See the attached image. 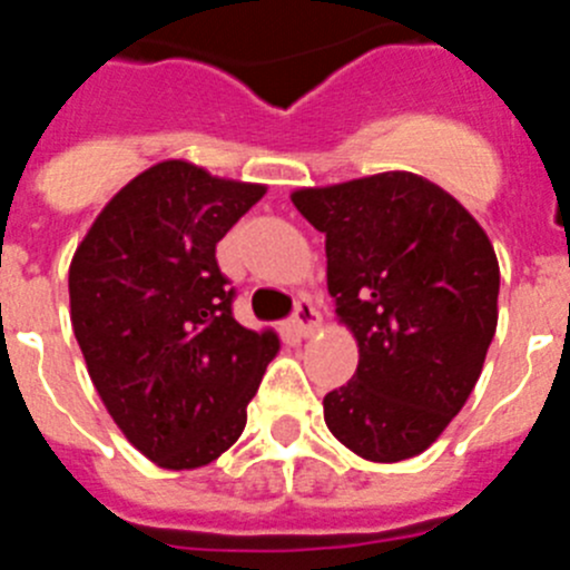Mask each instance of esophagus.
I'll use <instances>...</instances> for the list:
<instances>
[{"label": "esophagus", "mask_w": 570, "mask_h": 570, "mask_svg": "<svg viewBox=\"0 0 570 570\" xmlns=\"http://www.w3.org/2000/svg\"><path fill=\"white\" fill-rule=\"evenodd\" d=\"M320 322H322L320 311H316L308 299L296 302L294 316H291V328H294V334L311 336L316 328H320Z\"/></svg>", "instance_id": "obj_1"}]
</instances>
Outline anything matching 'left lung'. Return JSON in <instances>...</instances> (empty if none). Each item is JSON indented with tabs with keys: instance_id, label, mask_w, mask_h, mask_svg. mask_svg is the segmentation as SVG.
I'll use <instances>...</instances> for the list:
<instances>
[{
	"instance_id": "left-lung-1",
	"label": "left lung",
	"mask_w": 570,
	"mask_h": 570,
	"mask_svg": "<svg viewBox=\"0 0 570 570\" xmlns=\"http://www.w3.org/2000/svg\"><path fill=\"white\" fill-rule=\"evenodd\" d=\"M291 199L325 234L328 291L360 342L356 374L322 402L331 434L371 462L422 454L471 396L497 331L493 245L407 170Z\"/></svg>"
}]
</instances>
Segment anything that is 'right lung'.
Masks as SVG:
<instances>
[{"instance_id":"right-lung-1","label":"right lung","mask_w":570,"mask_h":570,"mask_svg":"<svg viewBox=\"0 0 570 570\" xmlns=\"http://www.w3.org/2000/svg\"><path fill=\"white\" fill-rule=\"evenodd\" d=\"M262 185L159 163L105 205L73 254L70 322L88 374L122 434L185 471L239 440L276 334L242 328L216 242Z\"/></svg>"}]
</instances>
